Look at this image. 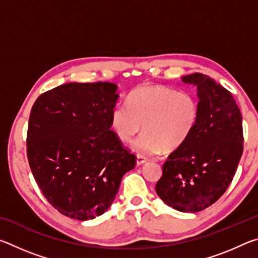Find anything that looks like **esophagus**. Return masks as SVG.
Wrapping results in <instances>:
<instances>
[{"mask_svg":"<svg viewBox=\"0 0 258 258\" xmlns=\"http://www.w3.org/2000/svg\"><path fill=\"white\" fill-rule=\"evenodd\" d=\"M145 163H147L146 157L142 156V155H138L137 156V165L140 166V165H143Z\"/></svg>","mask_w":258,"mask_h":258,"instance_id":"1","label":"esophagus"}]
</instances>
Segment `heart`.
Here are the masks:
<instances>
[{"label":"heart","instance_id":"obj_1","mask_svg":"<svg viewBox=\"0 0 258 258\" xmlns=\"http://www.w3.org/2000/svg\"><path fill=\"white\" fill-rule=\"evenodd\" d=\"M199 115V100L194 93L145 85L132 91L127 104L112 108L110 123L121 142L131 141L143 126L146 132L133 142V149L142 155H156L163 149H180L197 127Z\"/></svg>","mask_w":258,"mask_h":258}]
</instances>
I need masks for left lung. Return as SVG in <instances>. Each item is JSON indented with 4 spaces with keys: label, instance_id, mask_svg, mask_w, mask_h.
Instances as JSON below:
<instances>
[{
    "label": "left lung",
    "instance_id": "obj_1",
    "mask_svg": "<svg viewBox=\"0 0 258 258\" xmlns=\"http://www.w3.org/2000/svg\"><path fill=\"white\" fill-rule=\"evenodd\" d=\"M182 81L197 86L200 115L189 140L163 165L156 192L180 212L212 206L228 189L243 150L242 116L230 91L196 73Z\"/></svg>",
    "mask_w": 258,
    "mask_h": 258
}]
</instances>
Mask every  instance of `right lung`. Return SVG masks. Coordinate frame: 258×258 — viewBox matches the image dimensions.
<instances>
[{
	"mask_svg": "<svg viewBox=\"0 0 258 258\" xmlns=\"http://www.w3.org/2000/svg\"><path fill=\"white\" fill-rule=\"evenodd\" d=\"M116 91L108 82L67 83L33 104L26 140L29 167L62 215L78 221L102 215L137 163L110 128Z\"/></svg>",
	"mask_w": 258,
	"mask_h": 258,
	"instance_id": "obj_1",
	"label": "right lung"
}]
</instances>
